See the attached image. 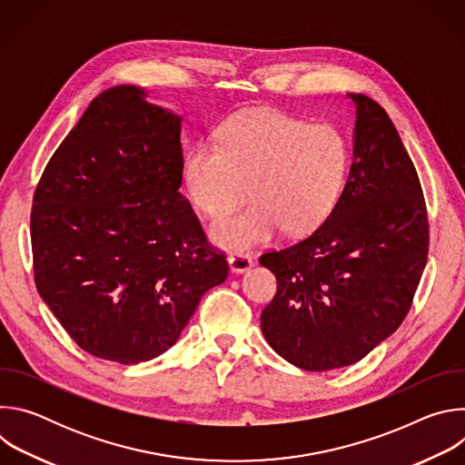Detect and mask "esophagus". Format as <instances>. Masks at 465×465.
Segmentation results:
<instances>
[{"label":"esophagus","instance_id":"obj_1","mask_svg":"<svg viewBox=\"0 0 465 465\" xmlns=\"http://www.w3.org/2000/svg\"><path fill=\"white\" fill-rule=\"evenodd\" d=\"M228 264L233 274H244L253 267V261L244 253H233L228 257Z\"/></svg>","mask_w":465,"mask_h":465}]
</instances>
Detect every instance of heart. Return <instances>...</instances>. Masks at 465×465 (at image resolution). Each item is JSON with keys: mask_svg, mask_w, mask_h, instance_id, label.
Wrapping results in <instances>:
<instances>
[{"mask_svg": "<svg viewBox=\"0 0 465 465\" xmlns=\"http://www.w3.org/2000/svg\"><path fill=\"white\" fill-rule=\"evenodd\" d=\"M350 149L329 124H309L282 112L246 110L230 117L217 147L196 143L183 158L191 203L212 219V241L230 252L316 230L337 206L346 183ZM251 191H247V187Z\"/></svg>", "mask_w": 465, "mask_h": 465, "instance_id": "b5f03b06", "label": "heart"}]
</instances>
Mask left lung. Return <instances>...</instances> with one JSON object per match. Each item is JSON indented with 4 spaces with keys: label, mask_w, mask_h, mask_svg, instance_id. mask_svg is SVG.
<instances>
[{
    "label": "left lung",
    "mask_w": 465,
    "mask_h": 465,
    "mask_svg": "<svg viewBox=\"0 0 465 465\" xmlns=\"http://www.w3.org/2000/svg\"><path fill=\"white\" fill-rule=\"evenodd\" d=\"M348 99L353 163L337 206L307 239L259 257L278 280L262 335L309 371L355 364L393 335L429 252L423 191L400 134L373 99Z\"/></svg>",
    "instance_id": "1"
}]
</instances>
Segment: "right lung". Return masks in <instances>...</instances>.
Listing matches in <instances>:
<instances>
[{"mask_svg": "<svg viewBox=\"0 0 465 465\" xmlns=\"http://www.w3.org/2000/svg\"><path fill=\"white\" fill-rule=\"evenodd\" d=\"M138 86L95 97L35 193L38 294L94 357L165 353L228 262L206 246L182 185V115Z\"/></svg>", "mask_w": 465, "mask_h": 465, "instance_id": "add662e5", "label": "right lung"}]
</instances>
